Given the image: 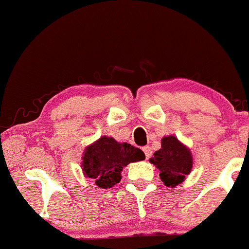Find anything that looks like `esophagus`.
I'll return each instance as SVG.
<instances>
[{"instance_id":"1","label":"esophagus","mask_w":249,"mask_h":249,"mask_svg":"<svg viewBox=\"0 0 249 249\" xmlns=\"http://www.w3.org/2000/svg\"><path fill=\"white\" fill-rule=\"evenodd\" d=\"M142 150H143V152H144V155H145V158L146 159H149L150 157L152 156V151H151V148H150V146H143L142 148Z\"/></svg>"}]
</instances>
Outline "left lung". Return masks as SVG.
Segmentation results:
<instances>
[{"instance_id":"8db88e82","label":"left lung","mask_w":249,"mask_h":249,"mask_svg":"<svg viewBox=\"0 0 249 249\" xmlns=\"http://www.w3.org/2000/svg\"><path fill=\"white\" fill-rule=\"evenodd\" d=\"M150 162L160 170V179L168 187H174L191 173L193 159L186 146L170 135L161 140V149L153 153Z\"/></svg>"}]
</instances>
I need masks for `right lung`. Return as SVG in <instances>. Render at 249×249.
<instances>
[{
    "label": "right lung",
    "mask_w": 249,
    "mask_h": 249,
    "mask_svg": "<svg viewBox=\"0 0 249 249\" xmlns=\"http://www.w3.org/2000/svg\"><path fill=\"white\" fill-rule=\"evenodd\" d=\"M142 150L128 143H118L113 138L103 136L85 150L83 173L96 181L97 186L110 188L122 179L121 171L129 162L144 160Z\"/></svg>",
    "instance_id": "add662e5"
}]
</instances>
